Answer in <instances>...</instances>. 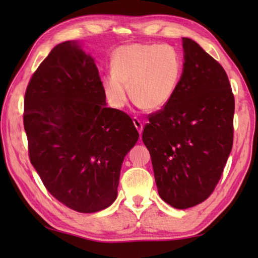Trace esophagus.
Returning <instances> with one entry per match:
<instances>
[{
	"mask_svg": "<svg viewBox=\"0 0 258 258\" xmlns=\"http://www.w3.org/2000/svg\"><path fill=\"white\" fill-rule=\"evenodd\" d=\"M133 122H134V125H135V127L138 128V131H139V133L140 134H142V131H143V123L141 122V120L139 119V118H136V117H134V119H133Z\"/></svg>",
	"mask_w": 258,
	"mask_h": 258,
	"instance_id": "1",
	"label": "esophagus"
}]
</instances>
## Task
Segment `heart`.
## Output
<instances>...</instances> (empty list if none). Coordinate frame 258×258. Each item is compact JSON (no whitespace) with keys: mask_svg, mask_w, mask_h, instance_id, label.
<instances>
[{"mask_svg":"<svg viewBox=\"0 0 258 258\" xmlns=\"http://www.w3.org/2000/svg\"><path fill=\"white\" fill-rule=\"evenodd\" d=\"M182 72V58L172 45H125L114 54L112 72L102 80L103 92L109 105L116 109L126 105L132 93L139 106L157 111L172 100Z\"/></svg>","mask_w":258,"mask_h":258,"instance_id":"b5f03b06","label":"heart"}]
</instances>
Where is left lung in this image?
<instances>
[{
    "mask_svg": "<svg viewBox=\"0 0 258 258\" xmlns=\"http://www.w3.org/2000/svg\"><path fill=\"white\" fill-rule=\"evenodd\" d=\"M184 69L172 100L152 114L143 140L158 194L179 210L207 200L233 146L235 100L225 70L183 37Z\"/></svg>",
    "mask_w": 258,
    "mask_h": 258,
    "instance_id": "obj_1",
    "label": "left lung"
}]
</instances>
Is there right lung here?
Returning <instances> with one entry per match:
<instances>
[{
  "label": "right lung",
  "instance_id": "1",
  "mask_svg": "<svg viewBox=\"0 0 258 258\" xmlns=\"http://www.w3.org/2000/svg\"><path fill=\"white\" fill-rule=\"evenodd\" d=\"M105 98L93 58L70 41L53 48L25 91L32 165L48 193L80 213L115 201L123 160L139 140L132 118Z\"/></svg>",
  "mask_w": 258,
  "mask_h": 258
}]
</instances>
